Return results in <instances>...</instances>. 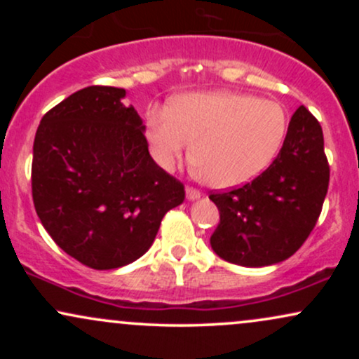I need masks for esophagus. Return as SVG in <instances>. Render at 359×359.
<instances>
[{
  "label": "esophagus",
  "instance_id": "34e87169",
  "mask_svg": "<svg viewBox=\"0 0 359 359\" xmlns=\"http://www.w3.org/2000/svg\"><path fill=\"white\" fill-rule=\"evenodd\" d=\"M201 196H203V194H201V191H197V189H194V187H187V189H185V197H187L189 201L201 199Z\"/></svg>",
  "mask_w": 359,
  "mask_h": 359
}]
</instances>
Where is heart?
<instances>
[{
	"mask_svg": "<svg viewBox=\"0 0 359 359\" xmlns=\"http://www.w3.org/2000/svg\"><path fill=\"white\" fill-rule=\"evenodd\" d=\"M287 130L280 102L228 90L184 94L170 108L147 111V138L156 163L172 170L194 141L196 172L217 189L262 175L278 155Z\"/></svg>",
	"mask_w": 359,
	"mask_h": 359,
	"instance_id": "obj_1",
	"label": "heart"
}]
</instances>
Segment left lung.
<instances>
[{
    "label": "left lung",
    "instance_id": "obj_1",
    "mask_svg": "<svg viewBox=\"0 0 359 359\" xmlns=\"http://www.w3.org/2000/svg\"><path fill=\"white\" fill-rule=\"evenodd\" d=\"M329 163L319 121L300 106L271 165L241 187L211 192L221 221L211 236L217 257L241 266H266L297 251L319 219Z\"/></svg>",
    "mask_w": 359,
    "mask_h": 359
}]
</instances>
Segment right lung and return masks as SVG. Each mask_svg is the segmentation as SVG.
Instances as JSON below:
<instances>
[{"mask_svg": "<svg viewBox=\"0 0 359 359\" xmlns=\"http://www.w3.org/2000/svg\"><path fill=\"white\" fill-rule=\"evenodd\" d=\"M125 89L89 86L45 113L36 130L32 196L62 250L94 270L145 255L184 184L148 154L145 126Z\"/></svg>", "mask_w": 359, "mask_h": 359, "instance_id": "obj_1", "label": "right lung"}]
</instances>
